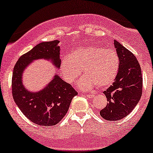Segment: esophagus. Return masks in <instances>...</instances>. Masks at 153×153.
<instances>
[{
    "label": "esophagus",
    "mask_w": 153,
    "mask_h": 153,
    "mask_svg": "<svg viewBox=\"0 0 153 153\" xmlns=\"http://www.w3.org/2000/svg\"><path fill=\"white\" fill-rule=\"evenodd\" d=\"M85 96L88 97V98H93V97H95V95L94 94H87Z\"/></svg>",
    "instance_id": "obj_1"
}]
</instances>
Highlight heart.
<instances>
[{"label": "heart", "instance_id": "1", "mask_svg": "<svg viewBox=\"0 0 153 153\" xmlns=\"http://www.w3.org/2000/svg\"><path fill=\"white\" fill-rule=\"evenodd\" d=\"M119 67V57L114 49L87 46L75 49L71 56L64 57L60 70L68 84H73L84 70L85 75L78 82V87L85 91L95 85L110 86L117 78Z\"/></svg>", "mask_w": 153, "mask_h": 153}]
</instances>
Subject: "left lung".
<instances>
[{"mask_svg":"<svg viewBox=\"0 0 153 153\" xmlns=\"http://www.w3.org/2000/svg\"><path fill=\"white\" fill-rule=\"evenodd\" d=\"M120 60L118 74L115 82L103 93L107 105L100 110L101 117L109 121L123 119L138 103L143 92L140 66L135 56L117 40H114Z\"/></svg>","mask_w":153,"mask_h":153,"instance_id":"obj_1","label":"left lung"}]
</instances>
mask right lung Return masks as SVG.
Instances as JSON below:
<instances>
[{"mask_svg": "<svg viewBox=\"0 0 153 153\" xmlns=\"http://www.w3.org/2000/svg\"><path fill=\"white\" fill-rule=\"evenodd\" d=\"M58 40L43 42L20 57L12 77L13 97L25 117L41 126H53L63 118L69 109L72 99L78 93L71 85L55 75L51 81L38 92L29 91L24 87L22 74L31 62L39 59L51 60L59 68L60 46Z\"/></svg>", "mask_w": 153, "mask_h": 153, "instance_id": "right-lung-1", "label": "right lung"}]
</instances>
